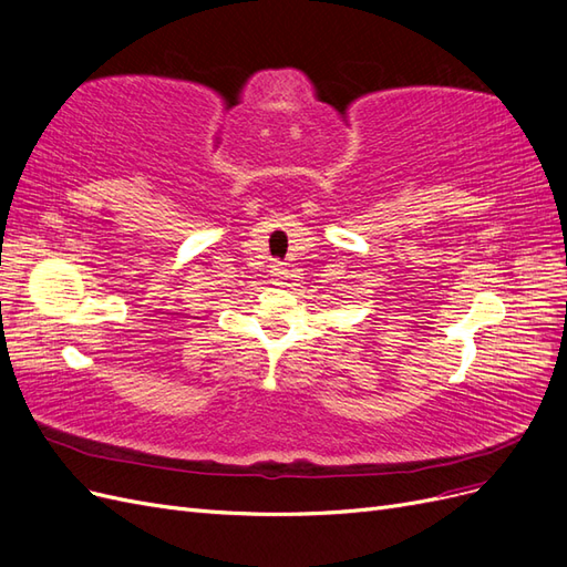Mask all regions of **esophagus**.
I'll return each instance as SVG.
<instances>
[{
    "label": "esophagus",
    "instance_id": "obj_1",
    "mask_svg": "<svg viewBox=\"0 0 567 567\" xmlns=\"http://www.w3.org/2000/svg\"><path fill=\"white\" fill-rule=\"evenodd\" d=\"M269 274H271V281H274V284H284V279L288 277V269H286L281 262H274V265L269 267Z\"/></svg>",
    "mask_w": 567,
    "mask_h": 567
}]
</instances>
